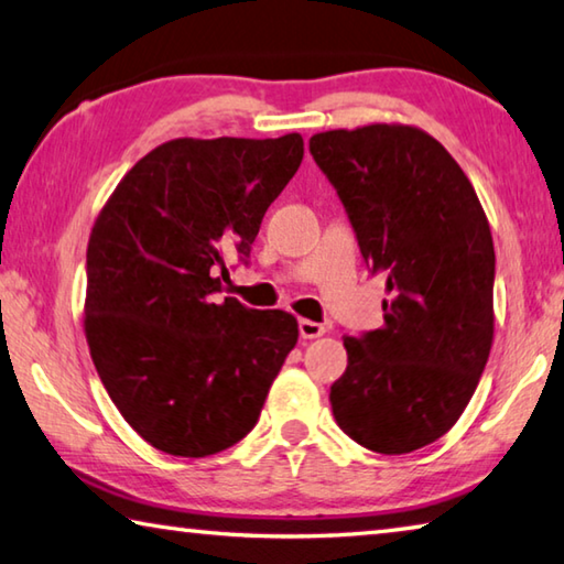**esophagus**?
<instances>
[{
  "label": "esophagus",
  "instance_id": "34e87169",
  "mask_svg": "<svg viewBox=\"0 0 564 564\" xmlns=\"http://www.w3.org/2000/svg\"><path fill=\"white\" fill-rule=\"evenodd\" d=\"M322 334H327V327L319 322H312V319H300V337L302 339H317Z\"/></svg>",
  "mask_w": 564,
  "mask_h": 564
}]
</instances>
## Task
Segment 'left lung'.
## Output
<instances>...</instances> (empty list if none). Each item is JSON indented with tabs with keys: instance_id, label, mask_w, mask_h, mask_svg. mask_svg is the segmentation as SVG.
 <instances>
[{
	"instance_id": "8db88e82",
	"label": "left lung",
	"mask_w": 564,
	"mask_h": 564,
	"mask_svg": "<svg viewBox=\"0 0 564 564\" xmlns=\"http://www.w3.org/2000/svg\"><path fill=\"white\" fill-rule=\"evenodd\" d=\"M371 274L387 276L383 327L344 337L329 401L359 446L397 456L451 431L492 344L496 250L466 173L436 138L373 123L310 138Z\"/></svg>"
}]
</instances>
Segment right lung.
<instances>
[{
    "label": "right lung",
    "mask_w": 564,
    "mask_h": 564,
    "mask_svg": "<svg viewBox=\"0 0 564 564\" xmlns=\"http://www.w3.org/2000/svg\"><path fill=\"white\" fill-rule=\"evenodd\" d=\"M300 133L175 138L108 197L86 250V341L108 397L153 448L205 458L254 429L297 344L280 310L217 302L225 252L250 257L297 173Z\"/></svg>",
    "instance_id": "obj_1"
}]
</instances>
